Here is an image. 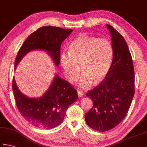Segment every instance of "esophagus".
<instances>
[{"instance_id":"34e87169","label":"esophagus","mask_w":147,"mask_h":147,"mask_svg":"<svg viewBox=\"0 0 147 147\" xmlns=\"http://www.w3.org/2000/svg\"><path fill=\"white\" fill-rule=\"evenodd\" d=\"M83 94H84V93H83V91H82V90H78V96L79 97H82V96H83Z\"/></svg>"}]
</instances>
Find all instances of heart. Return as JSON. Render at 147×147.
Returning <instances> with one entry per match:
<instances>
[{
    "label": "heart",
    "mask_w": 147,
    "mask_h": 147,
    "mask_svg": "<svg viewBox=\"0 0 147 147\" xmlns=\"http://www.w3.org/2000/svg\"><path fill=\"white\" fill-rule=\"evenodd\" d=\"M113 56L112 44L108 39L82 35L72 42L68 53L61 54L60 64L65 77L71 84L78 80L80 67L83 74L78 85L87 88L93 82L97 84L105 78Z\"/></svg>",
    "instance_id": "b5f03b06"
}]
</instances>
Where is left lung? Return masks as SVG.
<instances>
[{
  "label": "left lung",
  "instance_id": "obj_1",
  "mask_svg": "<svg viewBox=\"0 0 147 147\" xmlns=\"http://www.w3.org/2000/svg\"><path fill=\"white\" fill-rule=\"evenodd\" d=\"M111 37L113 56L103 81L86 94L93 106L85 113L89 127L98 131L111 130L125 118L134 95V69L127 43L123 36L106 24Z\"/></svg>",
  "mask_w": 147,
  "mask_h": 147
}]
</instances>
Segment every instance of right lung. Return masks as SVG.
Returning <instances> with one entry per match:
<instances>
[{
  "mask_svg": "<svg viewBox=\"0 0 147 147\" xmlns=\"http://www.w3.org/2000/svg\"><path fill=\"white\" fill-rule=\"evenodd\" d=\"M73 30L51 26H43L30 35L17 53L15 70L21 59L30 52L44 51L49 54L56 67L60 62V47ZM12 89L16 105L22 116L36 127L49 130L63 121L69 106L78 99L77 91L67 81L55 74L51 86L40 97H29L17 87L15 78Z\"/></svg>",
  "mask_w": 147,
  "mask_h": 147,
  "instance_id": "obj_1",
  "label": "right lung"
}]
</instances>
